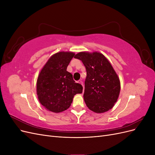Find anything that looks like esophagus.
<instances>
[{"mask_svg": "<svg viewBox=\"0 0 155 155\" xmlns=\"http://www.w3.org/2000/svg\"><path fill=\"white\" fill-rule=\"evenodd\" d=\"M78 83H79V84H81V85H83V81H82L81 80H79V81H78Z\"/></svg>", "mask_w": 155, "mask_h": 155, "instance_id": "esophagus-1", "label": "esophagus"}]
</instances>
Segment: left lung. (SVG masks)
I'll return each mask as SVG.
<instances>
[{
    "label": "left lung",
    "mask_w": 155,
    "mask_h": 155,
    "mask_svg": "<svg viewBox=\"0 0 155 155\" xmlns=\"http://www.w3.org/2000/svg\"><path fill=\"white\" fill-rule=\"evenodd\" d=\"M87 70L83 97L88 108L96 113L111 109L118 100L120 81L108 59L102 54L81 51L74 56Z\"/></svg>",
    "instance_id": "8db88e82"
}]
</instances>
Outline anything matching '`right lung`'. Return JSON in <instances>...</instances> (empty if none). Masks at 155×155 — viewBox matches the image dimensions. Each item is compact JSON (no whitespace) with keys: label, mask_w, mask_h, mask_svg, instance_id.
Wrapping results in <instances>:
<instances>
[{"label":"right lung","mask_w":155,"mask_h":155,"mask_svg":"<svg viewBox=\"0 0 155 155\" xmlns=\"http://www.w3.org/2000/svg\"><path fill=\"white\" fill-rule=\"evenodd\" d=\"M75 54L60 51L51 55L41 69L37 81V94L41 104L49 111L59 113L70 107L74 96L83 92L67 71Z\"/></svg>","instance_id":"1"}]
</instances>
